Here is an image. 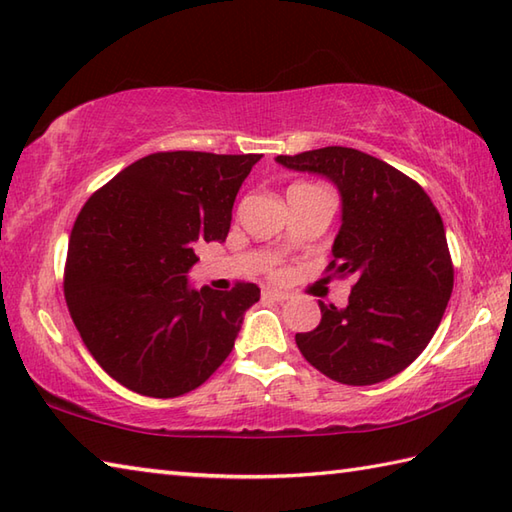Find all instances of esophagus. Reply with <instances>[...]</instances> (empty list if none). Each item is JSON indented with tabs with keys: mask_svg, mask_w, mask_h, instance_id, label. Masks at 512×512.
Listing matches in <instances>:
<instances>
[{
	"mask_svg": "<svg viewBox=\"0 0 512 512\" xmlns=\"http://www.w3.org/2000/svg\"><path fill=\"white\" fill-rule=\"evenodd\" d=\"M262 295H264L266 299H275V302H286V299L290 297L288 290L275 288V286H266V288L262 290Z\"/></svg>",
	"mask_w": 512,
	"mask_h": 512,
	"instance_id": "34e87169",
	"label": "esophagus"
}]
</instances>
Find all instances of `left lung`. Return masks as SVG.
<instances>
[{"instance_id":"8db88e82","label":"left lung","mask_w":512,"mask_h":512,"mask_svg":"<svg viewBox=\"0 0 512 512\" xmlns=\"http://www.w3.org/2000/svg\"><path fill=\"white\" fill-rule=\"evenodd\" d=\"M275 162L337 186L342 226L328 270L355 279L346 308L322 302L319 326L295 335L306 362L348 386L402 373L433 339L453 293L437 208L413 179L355 148L326 146Z\"/></svg>"}]
</instances>
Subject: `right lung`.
Returning <instances> with one entry per match:
<instances>
[{
	"mask_svg": "<svg viewBox=\"0 0 512 512\" xmlns=\"http://www.w3.org/2000/svg\"><path fill=\"white\" fill-rule=\"evenodd\" d=\"M262 155L155 153L97 190L68 242L64 293L90 355L119 384L179 397L224 364L257 284L195 288L202 242H224L235 197Z\"/></svg>",
	"mask_w": 512,
	"mask_h": 512,
	"instance_id": "obj_1",
	"label": "right lung"
}]
</instances>
